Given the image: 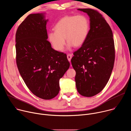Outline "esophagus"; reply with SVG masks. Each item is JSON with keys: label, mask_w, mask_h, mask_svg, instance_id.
Returning <instances> with one entry per match:
<instances>
[{"label": "esophagus", "mask_w": 131, "mask_h": 131, "mask_svg": "<svg viewBox=\"0 0 131 131\" xmlns=\"http://www.w3.org/2000/svg\"><path fill=\"white\" fill-rule=\"evenodd\" d=\"M72 55L71 54H67V59H68V60L69 61H70V60H71V59L72 58Z\"/></svg>", "instance_id": "34e87169"}]
</instances>
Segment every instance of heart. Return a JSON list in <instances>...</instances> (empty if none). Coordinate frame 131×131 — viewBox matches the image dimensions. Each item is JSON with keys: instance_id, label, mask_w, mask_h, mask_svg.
I'll return each mask as SVG.
<instances>
[{"instance_id": "heart-1", "label": "heart", "mask_w": 131, "mask_h": 131, "mask_svg": "<svg viewBox=\"0 0 131 131\" xmlns=\"http://www.w3.org/2000/svg\"><path fill=\"white\" fill-rule=\"evenodd\" d=\"M55 31L48 34V40L56 50H63L66 40L68 42V48L72 46H81L85 41L90 31L88 18L83 15L66 16L54 26Z\"/></svg>"}]
</instances>
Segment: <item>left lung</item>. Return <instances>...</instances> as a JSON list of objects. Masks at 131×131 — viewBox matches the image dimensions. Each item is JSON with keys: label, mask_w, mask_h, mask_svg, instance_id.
<instances>
[{"label": "left lung", "mask_w": 131, "mask_h": 131, "mask_svg": "<svg viewBox=\"0 0 131 131\" xmlns=\"http://www.w3.org/2000/svg\"><path fill=\"white\" fill-rule=\"evenodd\" d=\"M90 17V29L81 47L73 53L71 62L76 72L75 81L80 94L92 97L107 84L113 69L115 51L113 34L105 18L91 9H78Z\"/></svg>", "instance_id": "1"}]
</instances>
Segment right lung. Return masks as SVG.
<instances>
[{
	"instance_id": "1",
	"label": "right lung",
	"mask_w": 131,
	"mask_h": 131,
	"mask_svg": "<svg viewBox=\"0 0 131 131\" xmlns=\"http://www.w3.org/2000/svg\"><path fill=\"white\" fill-rule=\"evenodd\" d=\"M45 13L29 14L15 35L17 66L36 96L50 100L60 91V79L68 69L67 55L54 50L48 39Z\"/></svg>"
}]
</instances>
